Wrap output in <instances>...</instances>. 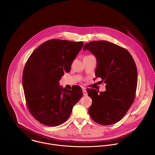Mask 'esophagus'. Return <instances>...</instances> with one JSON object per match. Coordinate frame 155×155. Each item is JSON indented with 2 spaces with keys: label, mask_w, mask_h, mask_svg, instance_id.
I'll return each mask as SVG.
<instances>
[{
  "label": "esophagus",
  "mask_w": 155,
  "mask_h": 155,
  "mask_svg": "<svg viewBox=\"0 0 155 155\" xmlns=\"http://www.w3.org/2000/svg\"><path fill=\"white\" fill-rule=\"evenodd\" d=\"M83 95L84 96L87 95V92H86V90L85 87H83Z\"/></svg>",
  "instance_id": "esophagus-1"
}]
</instances>
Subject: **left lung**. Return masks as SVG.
Segmentation results:
<instances>
[{"label":"left lung","instance_id":"left-lung-1","mask_svg":"<svg viewBox=\"0 0 155 155\" xmlns=\"http://www.w3.org/2000/svg\"><path fill=\"white\" fill-rule=\"evenodd\" d=\"M88 50L97 59L95 76L106 84V91L86 90L92 98L89 114L92 119L103 125L120 121L134 100L137 84V71L129 51L107 41H94L86 43Z\"/></svg>","mask_w":155,"mask_h":155}]
</instances>
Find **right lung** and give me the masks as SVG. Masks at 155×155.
Returning a JSON list of instances; mask_svg holds the SVG:
<instances>
[{
	"label": "right lung",
	"mask_w": 155,
	"mask_h": 155,
	"mask_svg": "<svg viewBox=\"0 0 155 155\" xmlns=\"http://www.w3.org/2000/svg\"><path fill=\"white\" fill-rule=\"evenodd\" d=\"M83 42L58 39L40 45L28 58L22 74L27 108L39 123L56 127L65 122L82 97L81 87L62 88L59 80L69 72Z\"/></svg>",
	"instance_id": "add662e5"
}]
</instances>
